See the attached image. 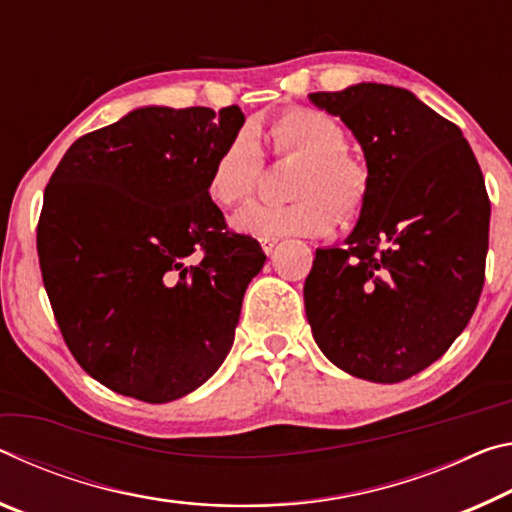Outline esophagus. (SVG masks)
<instances>
[{
	"mask_svg": "<svg viewBox=\"0 0 512 512\" xmlns=\"http://www.w3.org/2000/svg\"><path fill=\"white\" fill-rule=\"evenodd\" d=\"M261 247H263L265 254L270 256L272 251H274V247H276V240H274V238H267V240H263V242H261Z\"/></svg>",
	"mask_w": 512,
	"mask_h": 512,
	"instance_id": "1",
	"label": "esophagus"
}]
</instances>
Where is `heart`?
<instances>
[{
    "mask_svg": "<svg viewBox=\"0 0 512 512\" xmlns=\"http://www.w3.org/2000/svg\"><path fill=\"white\" fill-rule=\"evenodd\" d=\"M270 138L279 156L301 158L292 183V195L299 199L247 208L233 220L238 231L265 240L326 236L338 224V215L349 222L365 211L372 192L370 170L347 154V129L335 117L317 108H290L270 124ZM261 163L254 136L249 131L233 133L208 170V197L222 208L245 204L256 190Z\"/></svg>",
    "mask_w": 512,
    "mask_h": 512,
    "instance_id": "b5f03b06",
    "label": "heart"
}]
</instances>
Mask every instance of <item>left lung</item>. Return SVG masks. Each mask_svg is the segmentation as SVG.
Segmentation results:
<instances>
[{"label":"left lung","mask_w":512,"mask_h":512,"mask_svg":"<svg viewBox=\"0 0 512 512\" xmlns=\"http://www.w3.org/2000/svg\"><path fill=\"white\" fill-rule=\"evenodd\" d=\"M308 99L340 117L372 192L345 247L315 249L306 317L335 367L399 383L435 363L479 304L490 199L472 147L413 92L356 83Z\"/></svg>","instance_id":"1"}]
</instances>
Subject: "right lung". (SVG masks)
Returning <instances> with one entry per match:
<instances>
[{"label": "right lung", "mask_w": 512, "mask_h": 512, "mask_svg": "<svg viewBox=\"0 0 512 512\" xmlns=\"http://www.w3.org/2000/svg\"><path fill=\"white\" fill-rule=\"evenodd\" d=\"M242 124L238 106H142L81 136L47 183V297L72 356L113 392L167 404L231 351L265 254L226 229L206 177Z\"/></svg>", "instance_id": "1"}]
</instances>
